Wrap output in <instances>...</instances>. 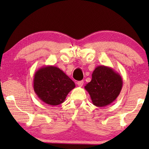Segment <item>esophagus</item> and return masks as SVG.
I'll return each mask as SVG.
<instances>
[{"label": "esophagus", "mask_w": 149, "mask_h": 149, "mask_svg": "<svg viewBox=\"0 0 149 149\" xmlns=\"http://www.w3.org/2000/svg\"><path fill=\"white\" fill-rule=\"evenodd\" d=\"M77 85L79 87H82L83 85H84V81H77Z\"/></svg>", "instance_id": "obj_1"}]
</instances>
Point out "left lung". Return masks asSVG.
I'll return each mask as SVG.
<instances>
[{
    "label": "left lung",
    "instance_id": "obj_1",
    "mask_svg": "<svg viewBox=\"0 0 149 149\" xmlns=\"http://www.w3.org/2000/svg\"><path fill=\"white\" fill-rule=\"evenodd\" d=\"M123 85L122 76L112 68L99 65L92 74V79L85 85L93 104L104 107L112 103L120 95Z\"/></svg>",
    "mask_w": 149,
    "mask_h": 149
}]
</instances>
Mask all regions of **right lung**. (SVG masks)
<instances>
[{"mask_svg": "<svg viewBox=\"0 0 149 149\" xmlns=\"http://www.w3.org/2000/svg\"><path fill=\"white\" fill-rule=\"evenodd\" d=\"M74 82L58 68L45 65L35 73L33 89L39 99L47 104L59 105L74 89Z\"/></svg>", "mask_w": 149, "mask_h": 149, "instance_id": "1", "label": "right lung"}]
</instances>
